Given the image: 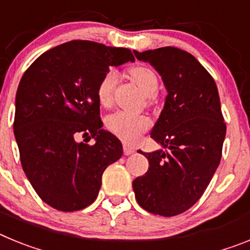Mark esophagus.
Listing matches in <instances>:
<instances>
[{
  "instance_id": "1",
  "label": "esophagus",
  "mask_w": 250,
  "mask_h": 250,
  "mask_svg": "<svg viewBox=\"0 0 250 250\" xmlns=\"http://www.w3.org/2000/svg\"><path fill=\"white\" fill-rule=\"evenodd\" d=\"M123 147H124V154H125V155H131V154H134V152H135V149L127 144H124Z\"/></svg>"
}]
</instances>
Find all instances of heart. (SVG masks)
Segmentation results:
<instances>
[{
    "mask_svg": "<svg viewBox=\"0 0 250 250\" xmlns=\"http://www.w3.org/2000/svg\"><path fill=\"white\" fill-rule=\"evenodd\" d=\"M130 76L139 89L147 96H152L158 90V76L146 66H135L130 68ZM118 83V72L114 70L106 72L98 85V100L101 106L109 107L114 101L115 86ZM106 127L114 135L126 143H135L143 132L151 126V121L144 115H132L118 111L106 118Z\"/></svg>",
    "mask_w": 250,
    "mask_h": 250,
    "instance_id": "b5f03b06",
    "label": "heart"
}]
</instances>
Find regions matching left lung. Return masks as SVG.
Segmentation results:
<instances>
[{
    "mask_svg": "<svg viewBox=\"0 0 250 250\" xmlns=\"http://www.w3.org/2000/svg\"><path fill=\"white\" fill-rule=\"evenodd\" d=\"M134 54L155 68L167 87L150 136L169 150H139L149 169L132 189L149 213L178 215L199 200L220 163L227 126L219 94L211 75L187 51L167 46Z\"/></svg>",
    "mask_w": 250,
    "mask_h": 250,
    "instance_id": "left-lung-1",
    "label": "left lung"
}]
</instances>
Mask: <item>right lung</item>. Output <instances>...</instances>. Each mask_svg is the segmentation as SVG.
<instances>
[{
	"instance_id": "right-lung-1",
	"label": "right lung",
	"mask_w": 250,
	"mask_h": 250,
	"mask_svg": "<svg viewBox=\"0 0 250 250\" xmlns=\"http://www.w3.org/2000/svg\"><path fill=\"white\" fill-rule=\"evenodd\" d=\"M127 61H135L129 48L75 40L43 52L20 81L13 130L22 169L57 210L94 203L103 173L123 155L120 140L101 129L98 85ZM80 136L95 144L79 143Z\"/></svg>"
}]
</instances>
